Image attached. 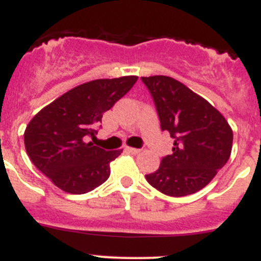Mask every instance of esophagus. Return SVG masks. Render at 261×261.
Returning <instances> with one entry per match:
<instances>
[{"instance_id":"34e87169","label":"esophagus","mask_w":261,"mask_h":261,"mask_svg":"<svg viewBox=\"0 0 261 261\" xmlns=\"http://www.w3.org/2000/svg\"><path fill=\"white\" fill-rule=\"evenodd\" d=\"M124 151L128 153H131V155H138V153H140V151H142V149L133 148V147H126V148H124Z\"/></svg>"}]
</instances>
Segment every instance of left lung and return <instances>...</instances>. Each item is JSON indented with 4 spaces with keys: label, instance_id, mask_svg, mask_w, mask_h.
Instances as JSON below:
<instances>
[{
    "label": "left lung",
    "instance_id": "1",
    "mask_svg": "<svg viewBox=\"0 0 261 261\" xmlns=\"http://www.w3.org/2000/svg\"><path fill=\"white\" fill-rule=\"evenodd\" d=\"M153 98L163 131L174 139L172 155L146 178L171 197L193 194L227 163L232 130L226 118L193 90L168 76L142 77Z\"/></svg>",
    "mask_w": 261,
    "mask_h": 261
}]
</instances>
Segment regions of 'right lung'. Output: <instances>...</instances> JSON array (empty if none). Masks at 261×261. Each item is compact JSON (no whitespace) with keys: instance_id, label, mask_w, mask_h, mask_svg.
I'll list each match as a JSON object with an SVG mask.
<instances>
[{"instance_id":"add662e5","label":"right lung","mask_w":261,"mask_h":261,"mask_svg":"<svg viewBox=\"0 0 261 261\" xmlns=\"http://www.w3.org/2000/svg\"><path fill=\"white\" fill-rule=\"evenodd\" d=\"M138 76L81 84L43 108L24 130L26 152L36 168L71 194L88 193L110 176L122 149L105 151L89 142L102 114L134 87Z\"/></svg>"}]
</instances>
